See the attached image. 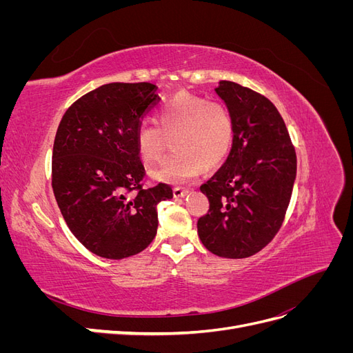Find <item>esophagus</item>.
Segmentation results:
<instances>
[{
  "label": "esophagus",
  "mask_w": 353,
  "mask_h": 353,
  "mask_svg": "<svg viewBox=\"0 0 353 353\" xmlns=\"http://www.w3.org/2000/svg\"><path fill=\"white\" fill-rule=\"evenodd\" d=\"M188 191H190V190L183 188V187H175V188H174V196H175V197H184V196L188 194Z\"/></svg>",
  "instance_id": "esophagus-1"
}]
</instances>
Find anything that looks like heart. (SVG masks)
I'll list each match as a JSON object with an SVG mask.
<instances>
[{"mask_svg":"<svg viewBox=\"0 0 353 353\" xmlns=\"http://www.w3.org/2000/svg\"><path fill=\"white\" fill-rule=\"evenodd\" d=\"M157 125L143 123L135 132V153L154 165L172 138L174 153L153 174L166 183L194 179L201 168L213 169L225 160L236 140V122L228 105L201 95L178 92L157 110Z\"/></svg>","mask_w":353,"mask_h":353,"instance_id":"heart-1","label":"heart"}]
</instances>
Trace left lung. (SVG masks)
Here are the masks:
<instances>
[{
    "mask_svg": "<svg viewBox=\"0 0 353 353\" xmlns=\"http://www.w3.org/2000/svg\"><path fill=\"white\" fill-rule=\"evenodd\" d=\"M236 122L227 162L200 185L209 210L197 221L205 248L221 258L261 252L280 231L296 178V152L280 112L265 97L231 81L215 90Z\"/></svg>",
    "mask_w": 353,
    "mask_h": 353,
    "instance_id": "obj_1",
    "label": "left lung"
}]
</instances>
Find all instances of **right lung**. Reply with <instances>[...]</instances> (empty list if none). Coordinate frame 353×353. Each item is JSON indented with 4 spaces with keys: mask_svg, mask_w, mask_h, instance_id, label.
Here are the masks:
<instances>
[{
    "mask_svg": "<svg viewBox=\"0 0 353 353\" xmlns=\"http://www.w3.org/2000/svg\"><path fill=\"white\" fill-rule=\"evenodd\" d=\"M150 82H112L82 95L63 114L52 147L51 185L69 230L94 254L123 259L157 232L159 201L172 187L144 188L135 132L159 103Z\"/></svg>",
    "mask_w": 353,
    "mask_h": 353,
    "instance_id": "right-lung-1",
    "label": "right lung"
}]
</instances>
